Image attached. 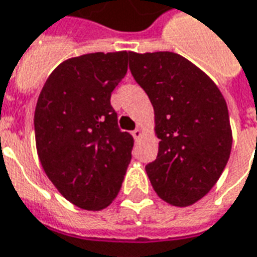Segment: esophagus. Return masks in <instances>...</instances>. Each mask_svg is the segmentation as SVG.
<instances>
[{
    "label": "esophagus",
    "instance_id": "1",
    "mask_svg": "<svg viewBox=\"0 0 257 257\" xmlns=\"http://www.w3.org/2000/svg\"><path fill=\"white\" fill-rule=\"evenodd\" d=\"M132 136H134L135 139H136V141H138V139H139V138H141L142 136V131L139 128H136L134 131V132H132Z\"/></svg>",
    "mask_w": 257,
    "mask_h": 257
}]
</instances>
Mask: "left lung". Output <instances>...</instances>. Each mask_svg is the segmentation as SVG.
<instances>
[{
  "mask_svg": "<svg viewBox=\"0 0 257 257\" xmlns=\"http://www.w3.org/2000/svg\"><path fill=\"white\" fill-rule=\"evenodd\" d=\"M129 69L153 104L157 159L146 166L153 189L185 207L216 185L232 146L227 103L211 79L179 54H131Z\"/></svg>",
  "mask_w": 257,
  "mask_h": 257,
  "instance_id": "left-lung-1",
  "label": "left lung"
}]
</instances>
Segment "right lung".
I'll return each mask as SVG.
<instances>
[{"label": "right lung", "mask_w": 257, "mask_h": 257, "mask_svg": "<svg viewBox=\"0 0 257 257\" xmlns=\"http://www.w3.org/2000/svg\"><path fill=\"white\" fill-rule=\"evenodd\" d=\"M131 54L93 53L64 61L37 100L41 166L61 195L80 209H105L132 159L134 138L119 129L110 101L126 75Z\"/></svg>", "instance_id": "add662e5"}]
</instances>
